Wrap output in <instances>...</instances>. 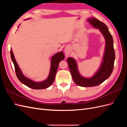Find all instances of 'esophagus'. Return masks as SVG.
<instances>
[{"mask_svg": "<svg viewBox=\"0 0 127 127\" xmlns=\"http://www.w3.org/2000/svg\"><path fill=\"white\" fill-rule=\"evenodd\" d=\"M70 51H71L69 47H66V48L64 49V50L65 55H66V56H68L70 54Z\"/></svg>", "mask_w": 127, "mask_h": 127, "instance_id": "34e87169", "label": "esophagus"}]
</instances>
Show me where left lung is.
Segmentation results:
<instances>
[{"mask_svg": "<svg viewBox=\"0 0 127 127\" xmlns=\"http://www.w3.org/2000/svg\"><path fill=\"white\" fill-rule=\"evenodd\" d=\"M87 21L96 29L99 30L105 41L104 51L99 67L91 77H85L79 73L76 60L69 57L67 61L72 78L77 85L82 87H93L104 82L112 74L115 60L113 40L106 25L94 17L87 19Z\"/></svg>", "mask_w": 127, "mask_h": 127, "instance_id": "left-lung-1", "label": "left lung"}]
</instances>
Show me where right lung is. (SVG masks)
<instances>
[{
    "instance_id": "obj_1",
    "label": "right lung",
    "mask_w": 127,
    "mask_h": 127,
    "mask_svg": "<svg viewBox=\"0 0 127 127\" xmlns=\"http://www.w3.org/2000/svg\"><path fill=\"white\" fill-rule=\"evenodd\" d=\"M28 18V20H29ZM19 25L18 28H19ZM10 56L11 60L14 64L15 72L16 75L17 77L19 80L22 83L24 84L25 85L28 87L31 88L34 90H41L47 88L53 84V82L55 81L56 74L59 66V64L61 60H63L64 58V55L63 51H60L56 53L53 55L51 58V66L50 69L49 74L47 79L41 82H35L32 80L26 77L23 74V72L19 67L18 65L16 62V59L15 58L14 53L13 52L12 49L10 50Z\"/></svg>"
}]
</instances>
